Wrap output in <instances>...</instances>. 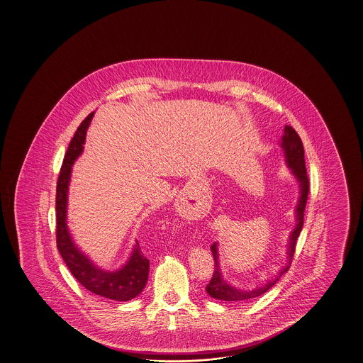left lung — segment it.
Returning a JSON list of instances; mask_svg holds the SVG:
<instances>
[{"mask_svg": "<svg viewBox=\"0 0 363 363\" xmlns=\"http://www.w3.org/2000/svg\"><path fill=\"white\" fill-rule=\"evenodd\" d=\"M280 147L284 151L285 164L289 168L290 174L294 177L297 184H298V195H300L296 208H294L296 225H294V228L291 229L289 238H288L286 264L273 277H270L269 280H265V282L259 284V286H255V288H250V289H240V288L233 286L232 284H229L228 281L224 279L221 265H220L218 242H213L212 247H211V250H212L213 259H215V272H213L212 280L206 288L208 294L212 298L221 301H233V302H247V301L253 300L261 294H264L274 284H277V281L280 280L281 276L289 269L290 262L293 259L294 249H296V242H297V238H298L301 229L303 225V211L306 207L308 192H309V179L306 175L303 145H302L298 134L290 125H286L284 127V134L281 136Z\"/></svg>", "mask_w": 363, "mask_h": 363, "instance_id": "obj_1", "label": "left lung"}]
</instances>
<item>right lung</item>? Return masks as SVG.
<instances>
[{
	"label": "right lung",
	"mask_w": 363,
	"mask_h": 363,
	"mask_svg": "<svg viewBox=\"0 0 363 363\" xmlns=\"http://www.w3.org/2000/svg\"><path fill=\"white\" fill-rule=\"evenodd\" d=\"M94 114L95 113L89 115L78 127L63 159L55 197L57 248L72 274L86 289L108 300L125 302L139 296L145 289L148 280L150 261L143 256V252L140 250L138 241H135L130 256L121 268L114 270L104 269L98 267L78 247L67 225V203L72 171L75 160L82 155L87 128L93 121Z\"/></svg>",
	"instance_id": "right-lung-1"
}]
</instances>
